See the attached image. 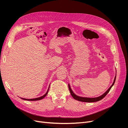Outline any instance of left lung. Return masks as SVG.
<instances>
[{
	"label": "left lung",
	"instance_id": "left-lung-1",
	"mask_svg": "<svg viewBox=\"0 0 128 128\" xmlns=\"http://www.w3.org/2000/svg\"><path fill=\"white\" fill-rule=\"evenodd\" d=\"M116 75L115 77V79L114 80V82L112 83V86L110 87L109 89L107 90L104 94H103L102 95H101L100 96L96 97V98H86V97H82V96H78L77 95H76L73 92V91H72L71 88H70V84H68V88L70 91V93L71 94L72 96V98L77 100H79V101H81V102H89V103H91V102H98L99 101V100H101L102 99H103L106 95L109 92V91H110V89L112 88V87L113 86V85L115 84V80H116Z\"/></svg>",
	"mask_w": 128,
	"mask_h": 128
}]
</instances>
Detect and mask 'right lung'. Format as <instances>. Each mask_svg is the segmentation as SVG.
Listing matches in <instances>:
<instances>
[{"instance_id": "obj_1", "label": "right lung", "mask_w": 128, "mask_h": 128, "mask_svg": "<svg viewBox=\"0 0 128 128\" xmlns=\"http://www.w3.org/2000/svg\"><path fill=\"white\" fill-rule=\"evenodd\" d=\"M49 87H50V85H49V88H48V90H47V91H46V92L44 94V96H40V97H39V98H30V99H28V98H22V99H23V100H32H32H42V98H44L46 95H47V94H48V91H49Z\"/></svg>"}]
</instances>
